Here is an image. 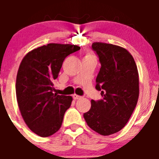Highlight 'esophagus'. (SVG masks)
Segmentation results:
<instances>
[{"label":"esophagus","instance_id":"obj_1","mask_svg":"<svg viewBox=\"0 0 159 159\" xmlns=\"http://www.w3.org/2000/svg\"><path fill=\"white\" fill-rule=\"evenodd\" d=\"M72 97H73V99H75V100H76V99H82V96H80V95H76V94H74V95H72Z\"/></svg>","mask_w":159,"mask_h":159}]
</instances>
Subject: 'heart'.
Here are the masks:
<instances>
[{
	"label": "heart",
	"instance_id": "1",
	"mask_svg": "<svg viewBox=\"0 0 159 159\" xmlns=\"http://www.w3.org/2000/svg\"><path fill=\"white\" fill-rule=\"evenodd\" d=\"M88 55H89V54H88Z\"/></svg>",
	"mask_w": 159,
	"mask_h": 159
}]
</instances>
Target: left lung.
I'll use <instances>...</instances> for the list:
<instances>
[{"mask_svg": "<svg viewBox=\"0 0 159 159\" xmlns=\"http://www.w3.org/2000/svg\"><path fill=\"white\" fill-rule=\"evenodd\" d=\"M92 48L101 64L95 88L103 98L91 101L84 114L87 124L102 135H110L125 127L137 104L139 79L135 61L124 48L94 42Z\"/></svg>", "mask_w": 159, "mask_h": 159, "instance_id": "left-lung-1", "label": "left lung"}]
</instances>
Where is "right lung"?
I'll list each match as a JSON object with an SVG mask.
<instances>
[{"label": "right lung", "instance_id": "obj_1", "mask_svg": "<svg viewBox=\"0 0 159 159\" xmlns=\"http://www.w3.org/2000/svg\"><path fill=\"white\" fill-rule=\"evenodd\" d=\"M80 49L74 44L48 43L25 55L20 64L16 82V100L24 121L40 137L60 130L72 97L53 93L64 59Z\"/></svg>", "mask_w": 159, "mask_h": 159}]
</instances>
